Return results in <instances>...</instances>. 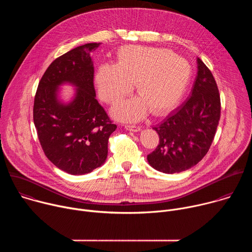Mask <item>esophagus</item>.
Wrapping results in <instances>:
<instances>
[{"label":"esophagus","mask_w":252,"mask_h":252,"mask_svg":"<svg viewBox=\"0 0 252 252\" xmlns=\"http://www.w3.org/2000/svg\"><path fill=\"white\" fill-rule=\"evenodd\" d=\"M125 128L126 130H129V131H139L141 129L140 126H133V125H126L125 126Z\"/></svg>","instance_id":"34e87169"}]
</instances>
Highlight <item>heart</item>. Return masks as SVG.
Instances as JSON below:
<instances>
[{"label":"heart","mask_w":252,"mask_h":252,"mask_svg":"<svg viewBox=\"0 0 252 252\" xmlns=\"http://www.w3.org/2000/svg\"><path fill=\"white\" fill-rule=\"evenodd\" d=\"M190 75L189 62L168 50L129 45L119 51L117 64L98 67L96 84L100 97L116 104L128 95L135 83L139 96L114 109L119 120L134 122L149 110L161 115L171 109L184 94Z\"/></svg>","instance_id":"heart-1"}]
</instances>
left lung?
I'll return each mask as SVG.
<instances>
[{
	"label": "left lung",
	"instance_id": "1",
	"mask_svg": "<svg viewBox=\"0 0 252 252\" xmlns=\"http://www.w3.org/2000/svg\"><path fill=\"white\" fill-rule=\"evenodd\" d=\"M220 95L211 71L197 59V76L189 97L154 127L159 135L148 156L157 170L174 173L197 164L207 154L220 119Z\"/></svg>",
	"mask_w": 252,
	"mask_h": 252
}]
</instances>
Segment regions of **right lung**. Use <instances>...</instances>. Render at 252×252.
I'll return each mask as SVG.
<instances>
[{
    "mask_svg": "<svg viewBox=\"0 0 252 252\" xmlns=\"http://www.w3.org/2000/svg\"><path fill=\"white\" fill-rule=\"evenodd\" d=\"M100 43L77 47L57 58L43 75L33 101V124L46 157L60 169L85 174L103 164L107 141L117 126L95 98L91 53ZM77 88L74 99L63 104L57 89Z\"/></svg>",
    "mask_w": 252,
    "mask_h": 252,
    "instance_id": "right-lung-1",
    "label": "right lung"
}]
</instances>
